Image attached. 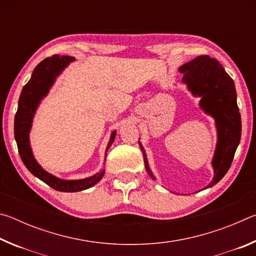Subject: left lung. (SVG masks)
<instances>
[{
	"instance_id": "8db88e82",
	"label": "left lung",
	"mask_w": 256,
	"mask_h": 256,
	"mask_svg": "<svg viewBox=\"0 0 256 256\" xmlns=\"http://www.w3.org/2000/svg\"><path fill=\"white\" fill-rule=\"evenodd\" d=\"M183 81L194 96L201 97L200 107L216 120L218 141L212 159L214 175L206 188H211L226 175L232 162L234 156L240 141L242 120L240 108L236 102L235 84L222 64L208 55L198 56L180 68ZM140 140V138H138ZM144 152L146 170L152 180H156L149 168L146 154Z\"/></svg>"
}]
</instances>
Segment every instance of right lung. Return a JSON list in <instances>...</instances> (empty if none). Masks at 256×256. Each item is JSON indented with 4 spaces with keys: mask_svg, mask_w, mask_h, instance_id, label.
I'll return each mask as SVG.
<instances>
[{
    "mask_svg": "<svg viewBox=\"0 0 256 256\" xmlns=\"http://www.w3.org/2000/svg\"><path fill=\"white\" fill-rule=\"evenodd\" d=\"M73 60H74V58H72V56L58 55H54L52 58H47L42 60L34 68L28 84L22 88L18 102V110H16L14 118V138L16 146H18L19 154L24 166L28 168V170L34 176L38 177L44 183L56 190H60V192H79V190H86L97 184L105 174V170H102L100 172H97L96 175L84 180H64L58 178V177L42 170L40 164L34 159L32 148H30L29 132L32 128L34 112H36L42 99L48 94L56 76L68 66V63L73 62ZM115 136L116 131L112 133L110 144L106 148V156L108 149L114 142Z\"/></svg>",
    "mask_w": 256,
    "mask_h": 256,
    "instance_id": "right-lung-1",
    "label": "right lung"
}]
</instances>
